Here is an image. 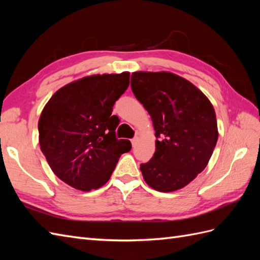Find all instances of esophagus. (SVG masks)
I'll return each mask as SVG.
<instances>
[{
  "label": "esophagus",
  "mask_w": 260,
  "mask_h": 260,
  "mask_svg": "<svg viewBox=\"0 0 260 260\" xmlns=\"http://www.w3.org/2000/svg\"><path fill=\"white\" fill-rule=\"evenodd\" d=\"M138 142H139V138L138 137H135V138L131 140V143H132L133 146H136L138 144Z\"/></svg>",
  "instance_id": "1"
}]
</instances>
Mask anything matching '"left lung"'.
<instances>
[{
  "label": "left lung",
  "mask_w": 260,
  "mask_h": 260,
  "mask_svg": "<svg viewBox=\"0 0 260 260\" xmlns=\"http://www.w3.org/2000/svg\"><path fill=\"white\" fill-rule=\"evenodd\" d=\"M131 89L151 115L156 151L141 164L145 182L159 192L185 186L205 169L218 140L215 109L194 84L175 74L137 72Z\"/></svg>",
  "instance_id": "8db88e82"
}]
</instances>
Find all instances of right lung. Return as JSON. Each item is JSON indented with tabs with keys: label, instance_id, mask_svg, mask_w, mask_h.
Here are the masks:
<instances>
[{
	"label": "right lung",
	"instance_id": "right-lung-1",
	"mask_svg": "<svg viewBox=\"0 0 260 260\" xmlns=\"http://www.w3.org/2000/svg\"><path fill=\"white\" fill-rule=\"evenodd\" d=\"M129 73L95 75L54 93L39 119V143L51 169L77 190L89 192L111 178L129 140H118L113 106L129 86Z\"/></svg>",
	"mask_w": 260,
	"mask_h": 260
}]
</instances>
